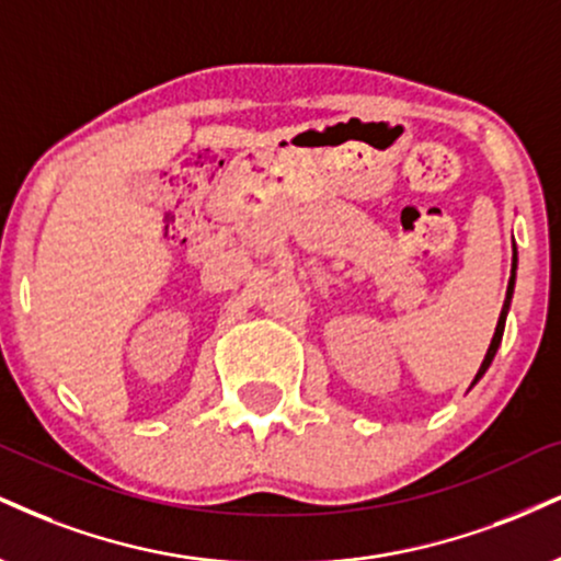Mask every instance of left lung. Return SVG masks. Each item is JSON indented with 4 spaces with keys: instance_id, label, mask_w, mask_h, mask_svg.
Returning a JSON list of instances; mask_svg holds the SVG:
<instances>
[{
    "instance_id": "8db88e82",
    "label": "left lung",
    "mask_w": 561,
    "mask_h": 561,
    "mask_svg": "<svg viewBox=\"0 0 561 561\" xmlns=\"http://www.w3.org/2000/svg\"><path fill=\"white\" fill-rule=\"evenodd\" d=\"M515 268H517V261H512V276H510V287H507V300H504V308H502V316H499V323H496L494 340H491L489 353H485L483 363H481V368H478L476 381L481 379V376L485 374V370H489L491 360H494V355H496V350H499V342H502V334H504V321H507V310H510V302H512V293H515ZM476 381H473V383H476Z\"/></svg>"
}]
</instances>
